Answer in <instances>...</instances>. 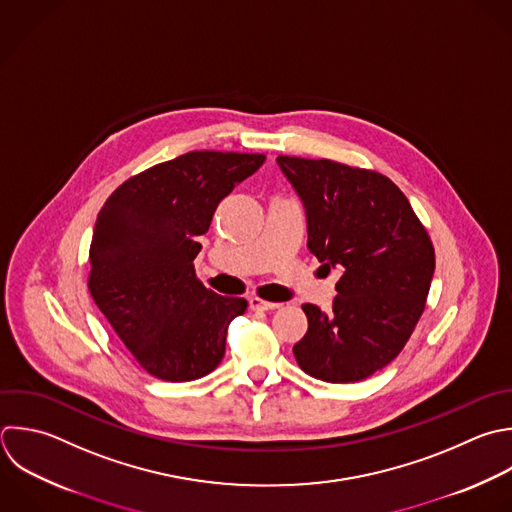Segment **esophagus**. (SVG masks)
Wrapping results in <instances>:
<instances>
[{"mask_svg": "<svg viewBox=\"0 0 512 512\" xmlns=\"http://www.w3.org/2000/svg\"><path fill=\"white\" fill-rule=\"evenodd\" d=\"M248 302H250V308H252V310H274V308L280 306V304H276V302H266V300L256 298V296H252Z\"/></svg>", "mask_w": 512, "mask_h": 512, "instance_id": "esophagus-1", "label": "esophagus"}]
</instances>
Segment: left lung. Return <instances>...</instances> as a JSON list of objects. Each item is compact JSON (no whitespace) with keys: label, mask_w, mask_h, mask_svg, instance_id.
<instances>
[{"label":"left lung","mask_w":512,"mask_h":512,"mask_svg":"<svg viewBox=\"0 0 512 512\" xmlns=\"http://www.w3.org/2000/svg\"><path fill=\"white\" fill-rule=\"evenodd\" d=\"M306 214L308 250L338 296L304 304L298 366L324 382H358L388 366L410 338L434 276V248L410 202L386 176L330 160L278 156Z\"/></svg>","instance_id":"left-lung-1"}]
</instances>
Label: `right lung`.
<instances>
[{
  "mask_svg": "<svg viewBox=\"0 0 512 512\" xmlns=\"http://www.w3.org/2000/svg\"><path fill=\"white\" fill-rule=\"evenodd\" d=\"M266 156L188 152L124 182L98 214L90 292L120 340L152 376L186 382L224 358L244 298L208 290L194 270L212 216Z\"/></svg>",
  "mask_w": 512,
  "mask_h": 512,
  "instance_id": "add662e5",
  "label": "right lung"
}]
</instances>
